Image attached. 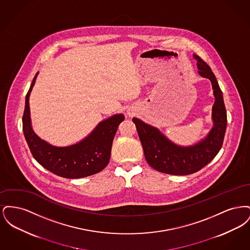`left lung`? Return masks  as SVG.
<instances>
[{
    "instance_id": "left-lung-1",
    "label": "left lung",
    "mask_w": 250,
    "mask_h": 250,
    "mask_svg": "<svg viewBox=\"0 0 250 250\" xmlns=\"http://www.w3.org/2000/svg\"><path fill=\"white\" fill-rule=\"evenodd\" d=\"M194 58L198 61L199 74L211 81L215 98L213 106L214 127L204 140L190 147L177 146L157 128L133 118L147 163L155 170L167 174L188 175L199 171L214 159L224 141L227 111L222 92L210 66L200 56L195 54Z\"/></svg>"
}]
</instances>
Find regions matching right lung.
Here are the masks:
<instances>
[{"mask_svg":"<svg viewBox=\"0 0 250 250\" xmlns=\"http://www.w3.org/2000/svg\"><path fill=\"white\" fill-rule=\"evenodd\" d=\"M36 76L26 95L22 116L24 137L35 159L41 166L63 178H83L101 171L109 162L112 142L125 116L116 114L101 122L81 143L68 147L52 146L36 135L31 125L29 97Z\"/></svg>","mask_w":250,"mask_h":250,"instance_id":"right-lung-1","label":"right lung"}]
</instances>
